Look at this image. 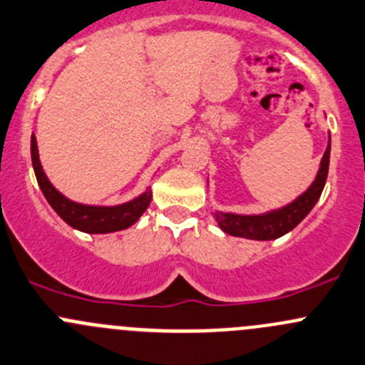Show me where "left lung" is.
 Segmentation results:
<instances>
[{
    "instance_id": "obj_1",
    "label": "left lung",
    "mask_w": 365,
    "mask_h": 365,
    "mask_svg": "<svg viewBox=\"0 0 365 365\" xmlns=\"http://www.w3.org/2000/svg\"><path fill=\"white\" fill-rule=\"evenodd\" d=\"M328 165H330V146L324 151L319 173H317L310 189L303 192L298 200L292 201L291 205L264 215H235L215 212V221L221 226L222 232L230 233V235L255 240L278 239V237L291 232L298 222H302L305 215L312 210L314 205L317 203L328 178Z\"/></svg>"
}]
</instances>
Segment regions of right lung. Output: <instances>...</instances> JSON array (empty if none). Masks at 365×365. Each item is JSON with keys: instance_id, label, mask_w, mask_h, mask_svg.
<instances>
[{"instance_id": "obj_1", "label": "right lung", "mask_w": 365, "mask_h": 365, "mask_svg": "<svg viewBox=\"0 0 365 365\" xmlns=\"http://www.w3.org/2000/svg\"><path fill=\"white\" fill-rule=\"evenodd\" d=\"M31 164H34L35 176H37L38 187H41L42 194L51 205L53 210L63 219L69 226L80 230L85 233H110L125 230L132 226L140 215L144 214L151 201V190L148 189L146 192L140 194L133 201H128L125 205H118V207H91V205H80L74 201L67 200L66 196L58 192L55 187L49 183L46 178L42 165L38 162V151H37V140L31 135Z\"/></svg>"}]
</instances>
